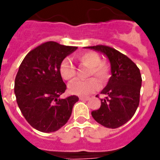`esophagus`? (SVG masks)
Returning <instances> with one entry per match:
<instances>
[{
  "label": "esophagus",
  "mask_w": 160,
  "mask_h": 160,
  "mask_svg": "<svg viewBox=\"0 0 160 160\" xmlns=\"http://www.w3.org/2000/svg\"><path fill=\"white\" fill-rule=\"evenodd\" d=\"M80 100H81V101H88L89 97H83V96H80Z\"/></svg>",
  "instance_id": "1"
}]
</instances>
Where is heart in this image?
I'll return each instance as SVG.
<instances>
[{
	"mask_svg": "<svg viewBox=\"0 0 160 160\" xmlns=\"http://www.w3.org/2000/svg\"><path fill=\"white\" fill-rule=\"evenodd\" d=\"M75 58L81 65L89 68L87 72L88 77L94 76L97 79L94 77L85 80H74L69 85V90L72 94L78 96H87L99 90L101 85L98 80L103 85L108 81L110 78V67L106 62L102 61L98 53L93 51H86L77 54ZM59 73L62 78L68 81L73 80L76 75L75 66L69 59L62 61L59 66Z\"/></svg>",
	"mask_w": 160,
	"mask_h": 160,
	"instance_id": "obj_1",
	"label": "heart"
}]
</instances>
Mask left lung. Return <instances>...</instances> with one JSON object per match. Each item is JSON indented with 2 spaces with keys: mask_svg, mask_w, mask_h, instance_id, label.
Here are the masks:
<instances>
[{
  "mask_svg": "<svg viewBox=\"0 0 160 160\" xmlns=\"http://www.w3.org/2000/svg\"><path fill=\"white\" fill-rule=\"evenodd\" d=\"M100 51L108 57L112 76L101 100L99 109L91 112L95 120L102 126L118 128L128 122L139 105L142 77L139 69L130 58L115 48L106 45L86 47Z\"/></svg>",
  "mask_w": 160,
  "mask_h": 160,
  "instance_id": "left-lung-1",
  "label": "left lung"
}]
</instances>
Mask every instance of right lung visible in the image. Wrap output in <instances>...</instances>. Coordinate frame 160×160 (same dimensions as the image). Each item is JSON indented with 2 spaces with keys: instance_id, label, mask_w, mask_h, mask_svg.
<instances>
[{
  "instance_id": "add662e5",
  "label": "right lung",
  "mask_w": 160,
  "mask_h": 160,
  "mask_svg": "<svg viewBox=\"0 0 160 160\" xmlns=\"http://www.w3.org/2000/svg\"><path fill=\"white\" fill-rule=\"evenodd\" d=\"M77 47L49 41L31 50L20 64L14 92L21 112L33 128L42 132L58 131L70 118L79 97L59 99L66 90L59 66Z\"/></svg>"
}]
</instances>
